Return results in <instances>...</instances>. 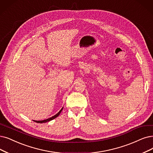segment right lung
I'll return each mask as SVG.
<instances>
[{
	"mask_svg": "<svg viewBox=\"0 0 153 153\" xmlns=\"http://www.w3.org/2000/svg\"><path fill=\"white\" fill-rule=\"evenodd\" d=\"M62 110H63V108L60 110V111L57 114H56L55 115H54L53 117H51V118H49V119H46V120H40V121H35L36 123H46V122H48V121H50V120H53V119H55L56 117H57L60 114V113L62 112Z\"/></svg>",
	"mask_w": 153,
	"mask_h": 153,
	"instance_id": "1",
	"label": "right lung"
}]
</instances>
